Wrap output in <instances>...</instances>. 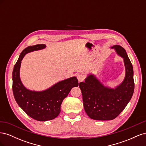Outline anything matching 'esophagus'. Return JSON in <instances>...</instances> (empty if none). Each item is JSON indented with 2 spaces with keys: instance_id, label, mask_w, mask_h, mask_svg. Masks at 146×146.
I'll list each match as a JSON object with an SVG mask.
<instances>
[{
  "instance_id": "34e87169",
  "label": "esophagus",
  "mask_w": 146,
  "mask_h": 146,
  "mask_svg": "<svg viewBox=\"0 0 146 146\" xmlns=\"http://www.w3.org/2000/svg\"><path fill=\"white\" fill-rule=\"evenodd\" d=\"M77 79H78V80L79 82L83 81L84 79H85V76H84L83 75H82V74H78V75H77Z\"/></svg>"
}]
</instances>
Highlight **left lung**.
<instances>
[{
	"mask_svg": "<svg viewBox=\"0 0 146 146\" xmlns=\"http://www.w3.org/2000/svg\"><path fill=\"white\" fill-rule=\"evenodd\" d=\"M111 48L123 59L125 77L122 83L113 89L104 86L94 75L91 74L85 78V82L79 83L85 112L94 120L115 119L125 108L134 92L133 66L125 50L119 45Z\"/></svg>",
	"mask_w": 146,
	"mask_h": 146,
	"instance_id": "1",
	"label": "left lung"
}]
</instances>
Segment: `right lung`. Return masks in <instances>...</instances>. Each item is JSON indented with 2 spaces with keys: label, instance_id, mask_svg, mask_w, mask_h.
<instances>
[{
  "label": "right lung",
  "instance_id": "right-lung-1",
  "mask_svg": "<svg viewBox=\"0 0 146 146\" xmlns=\"http://www.w3.org/2000/svg\"><path fill=\"white\" fill-rule=\"evenodd\" d=\"M45 44L29 46L21 53L13 71V92L17 104L30 117L38 121L55 119L61 111V104L72 88L78 86V80L72 77L59 82L43 91L29 90L22 83L19 70L21 61L29 52L43 49Z\"/></svg>",
  "mask_w": 146,
  "mask_h": 146
}]
</instances>
